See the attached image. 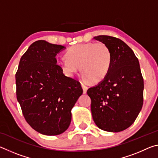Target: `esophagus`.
I'll list each match as a JSON object with an SVG mask.
<instances>
[{
	"instance_id": "esophagus-1",
	"label": "esophagus",
	"mask_w": 158,
	"mask_h": 158,
	"mask_svg": "<svg viewBox=\"0 0 158 158\" xmlns=\"http://www.w3.org/2000/svg\"><path fill=\"white\" fill-rule=\"evenodd\" d=\"M81 87L83 89V92H84V93H86L87 92V90H88V87L86 86V85H85L83 83H81Z\"/></svg>"
}]
</instances>
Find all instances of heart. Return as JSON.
I'll use <instances>...</instances> for the list:
<instances>
[{"label": "heart", "mask_w": 158, "mask_h": 158, "mask_svg": "<svg viewBox=\"0 0 158 158\" xmlns=\"http://www.w3.org/2000/svg\"><path fill=\"white\" fill-rule=\"evenodd\" d=\"M65 58L58 60L63 73L73 75L79 69L86 82H100L106 78L112 63V53L102 42L73 45L66 51Z\"/></svg>", "instance_id": "1"}]
</instances>
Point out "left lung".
I'll return each instance as SVG.
<instances>
[{
  "instance_id": "8db88e82",
  "label": "left lung",
  "mask_w": 158,
  "mask_h": 158,
  "mask_svg": "<svg viewBox=\"0 0 158 158\" xmlns=\"http://www.w3.org/2000/svg\"><path fill=\"white\" fill-rule=\"evenodd\" d=\"M94 39L109 47L112 63L106 78L87 90L93 119L100 129L118 132L135 122L142 108L143 79L139 63L121 40L109 35Z\"/></svg>"
}]
</instances>
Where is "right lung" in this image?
<instances>
[{
  "label": "right lung",
  "instance_id": "obj_1",
  "mask_svg": "<svg viewBox=\"0 0 158 158\" xmlns=\"http://www.w3.org/2000/svg\"><path fill=\"white\" fill-rule=\"evenodd\" d=\"M65 47L45 40L33 42L21 56L16 73L17 98L26 122L39 133L58 135L68 129L71 110L83 90L66 77L56 56Z\"/></svg>",
  "mask_w": 158,
  "mask_h": 158
}]
</instances>
